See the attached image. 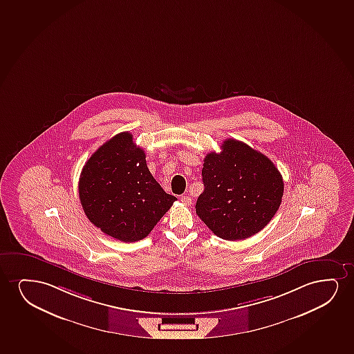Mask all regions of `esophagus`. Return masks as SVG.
I'll return each mask as SVG.
<instances>
[{"mask_svg":"<svg viewBox=\"0 0 354 354\" xmlns=\"http://www.w3.org/2000/svg\"><path fill=\"white\" fill-rule=\"evenodd\" d=\"M180 201L184 203L185 205H191V204H192V198L189 197V196H187V194L180 198Z\"/></svg>","mask_w":354,"mask_h":354,"instance_id":"1","label":"esophagus"}]
</instances>
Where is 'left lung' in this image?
<instances>
[{"label":"left lung","instance_id":"1","mask_svg":"<svg viewBox=\"0 0 354 354\" xmlns=\"http://www.w3.org/2000/svg\"><path fill=\"white\" fill-rule=\"evenodd\" d=\"M204 158V191L196 212L214 234L243 240L266 227L280 207L283 180L275 165L236 139Z\"/></svg>","mask_w":354,"mask_h":354}]
</instances>
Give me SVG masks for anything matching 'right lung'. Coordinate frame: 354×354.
<instances>
[{
	"mask_svg": "<svg viewBox=\"0 0 354 354\" xmlns=\"http://www.w3.org/2000/svg\"><path fill=\"white\" fill-rule=\"evenodd\" d=\"M132 137L122 132L98 147L79 179L85 215L103 233L124 243L147 238L176 201L153 179L145 152Z\"/></svg>",
	"mask_w": 354,
	"mask_h": 354,
	"instance_id": "obj_1",
	"label": "right lung"
}]
</instances>
